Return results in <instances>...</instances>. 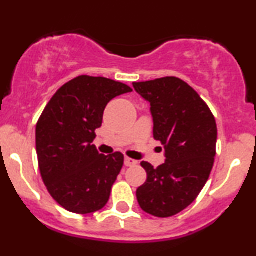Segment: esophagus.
<instances>
[{
	"label": "esophagus",
	"instance_id": "obj_1",
	"mask_svg": "<svg viewBox=\"0 0 256 256\" xmlns=\"http://www.w3.org/2000/svg\"><path fill=\"white\" fill-rule=\"evenodd\" d=\"M124 164H125V166H128V167H132V166H136V165H137V161H136V160H134V158H125Z\"/></svg>",
	"mask_w": 256,
	"mask_h": 256
}]
</instances>
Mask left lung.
I'll use <instances>...</instances> for the list:
<instances>
[{"label":"left lung","instance_id":"obj_1","mask_svg":"<svg viewBox=\"0 0 256 256\" xmlns=\"http://www.w3.org/2000/svg\"><path fill=\"white\" fill-rule=\"evenodd\" d=\"M132 85L150 104L152 134L162 143L166 158L158 168L140 162L148 177L137 189V201L154 216H176L195 201L210 178L218 134L216 119L182 79L166 77Z\"/></svg>","mask_w":256,"mask_h":256}]
</instances>
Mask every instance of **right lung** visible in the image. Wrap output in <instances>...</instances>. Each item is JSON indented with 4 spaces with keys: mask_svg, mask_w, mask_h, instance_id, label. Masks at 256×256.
Returning <instances> with one entry per match:
<instances>
[{
    "mask_svg": "<svg viewBox=\"0 0 256 256\" xmlns=\"http://www.w3.org/2000/svg\"><path fill=\"white\" fill-rule=\"evenodd\" d=\"M126 84L80 76L56 91L36 126L42 179L52 198L68 212L89 214L107 204L124 155L100 154L92 144L110 100L131 92Z\"/></svg>",
    "mask_w": 256,
    "mask_h": 256,
    "instance_id": "add662e5",
    "label": "right lung"
}]
</instances>
